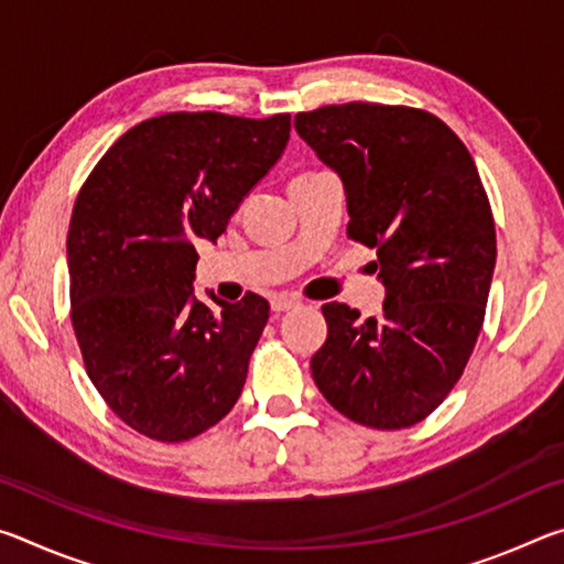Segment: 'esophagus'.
<instances>
[{"label":"esophagus","instance_id":"1","mask_svg":"<svg viewBox=\"0 0 564 564\" xmlns=\"http://www.w3.org/2000/svg\"><path fill=\"white\" fill-rule=\"evenodd\" d=\"M295 305H299V301L291 299V295H273V299H271V308H273L275 313L291 311V308H295Z\"/></svg>","mask_w":564,"mask_h":564}]
</instances>
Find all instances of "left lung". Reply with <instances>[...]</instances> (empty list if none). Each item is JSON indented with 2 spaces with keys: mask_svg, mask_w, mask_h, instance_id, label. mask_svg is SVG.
<instances>
[{
  "mask_svg": "<svg viewBox=\"0 0 564 564\" xmlns=\"http://www.w3.org/2000/svg\"><path fill=\"white\" fill-rule=\"evenodd\" d=\"M299 137L343 181L348 236L376 248L383 316L326 303L311 373L328 403L376 431L425 420L460 380L482 328L495 221L470 151L431 111L330 104L295 113Z\"/></svg>",
  "mask_w": 564,
  "mask_h": 564,
  "instance_id": "8db88e82",
  "label": "left lung"
}]
</instances>
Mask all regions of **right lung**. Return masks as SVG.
Returning a JSON list of instances; mask_svg holds the SVG:
<instances>
[{"mask_svg": "<svg viewBox=\"0 0 564 564\" xmlns=\"http://www.w3.org/2000/svg\"><path fill=\"white\" fill-rule=\"evenodd\" d=\"M291 113L174 111L137 123L84 181L69 256L72 326L87 376L133 431L181 443L241 395L269 301H196V238L216 241L281 159Z\"/></svg>", "mask_w": 564, "mask_h": 564, "instance_id": "1", "label": "right lung"}]
</instances>
